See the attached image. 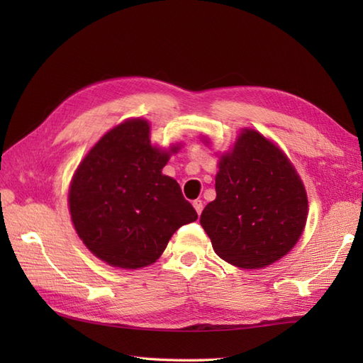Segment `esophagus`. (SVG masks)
<instances>
[{
	"label": "esophagus",
	"mask_w": 363,
	"mask_h": 363,
	"mask_svg": "<svg viewBox=\"0 0 363 363\" xmlns=\"http://www.w3.org/2000/svg\"><path fill=\"white\" fill-rule=\"evenodd\" d=\"M194 207H195L196 213L201 215V212H203V201H201V199H195V201H194Z\"/></svg>",
	"instance_id": "1"
}]
</instances>
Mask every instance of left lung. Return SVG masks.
I'll return each mask as SVG.
<instances>
[{"instance_id":"8db88e82","label":"left lung","mask_w":363,"mask_h":363,"mask_svg":"<svg viewBox=\"0 0 363 363\" xmlns=\"http://www.w3.org/2000/svg\"><path fill=\"white\" fill-rule=\"evenodd\" d=\"M215 190L217 198L199 221L215 252L230 265L267 267L303 234L306 189L287 156L257 130L246 129L221 157Z\"/></svg>"}]
</instances>
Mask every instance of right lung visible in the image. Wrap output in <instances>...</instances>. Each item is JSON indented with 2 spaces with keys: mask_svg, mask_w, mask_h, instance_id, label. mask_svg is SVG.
I'll list each match as a JSON object with an SVG mask.
<instances>
[{
  "mask_svg": "<svg viewBox=\"0 0 363 363\" xmlns=\"http://www.w3.org/2000/svg\"><path fill=\"white\" fill-rule=\"evenodd\" d=\"M168 159L151 145L148 123L135 118L109 130L76 169L68 194L73 225L106 264L151 265L176 230L198 218L179 184L162 174Z\"/></svg>",
  "mask_w": 363,
  "mask_h": 363,
  "instance_id": "right-lung-1",
  "label": "right lung"
}]
</instances>
